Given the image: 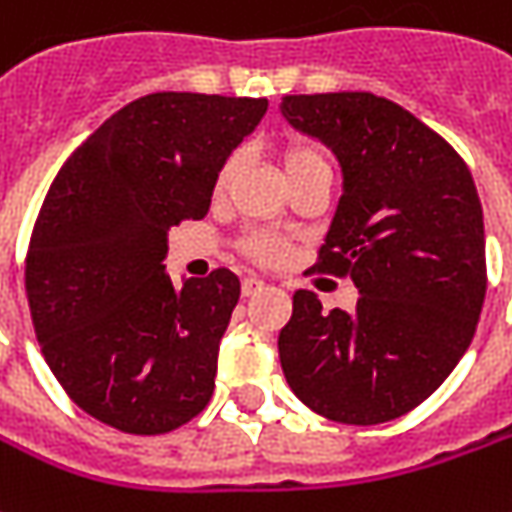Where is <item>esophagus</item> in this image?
I'll use <instances>...</instances> for the list:
<instances>
[{
	"label": "esophagus",
	"mask_w": 512,
	"mask_h": 512,
	"mask_svg": "<svg viewBox=\"0 0 512 512\" xmlns=\"http://www.w3.org/2000/svg\"><path fill=\"white\" fill-rule=\"evenodd\" d=\"M263 288H266V283H263V280H257V277H246V280H243V297H255V294H260V291H263Z\"/></svg>",
	"instance_id": "esophagus-1"
}]
</instances>
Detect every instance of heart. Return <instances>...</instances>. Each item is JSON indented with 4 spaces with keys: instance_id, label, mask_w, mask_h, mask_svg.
<instances>
[{
    "instance_id": "1",
    "label": "heart",
    "mask_w": 512,
    "mask_h": 512,
    "mask_svg": "<svg viewBox=\"0 0 512 512\" xmlns=\"http://www.w3.org/2000/svg\"><path fill=\"white\" fill-rule=\"evenodd\" d=\"M283 168L288 182H291V179H297V176L308 173V170L328 168V162H325L322 151L314 148V145H308V142H291V145L283 148ZM232 176H235V156H227L221 162L218 173H215V182H212L215 196L227 193ZM241 249L243 255L249 257V260H255V263H260V266H277V263H283L285 257H288V246L283 243V238H277L271 232H263V229L249 232L241 241Z\"/></svg>"
}]
</instances>
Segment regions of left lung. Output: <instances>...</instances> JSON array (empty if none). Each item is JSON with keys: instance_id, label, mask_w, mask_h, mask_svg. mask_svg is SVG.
<instances>
[{"instance_id": "left-lung-1", "label": "left lung", "mask_w": 512, "mask_h": 512, "mask_svg": "<svg viewBox=\"0 0 512 512\" xmlns=\"http://www.w3.org/2000/svg\"><path fill=\"white\" fill-rule=\"evenodd\" d=\"M322 139L344 193L311 271L350 277L356 311L294 294L280 330L285 381L316 415L375 426L412 412L474 339L488 288L485 224L471 170L415 114L373 92L283 97Z\"/></svg>"}]
</instances>
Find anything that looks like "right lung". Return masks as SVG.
I'll return each instance as SVG.
<instances>
[{"label":"right lung","instance_id":"right-lung-1","mask_svg":"<svg viewBox=\"0 0 512 512\" xmlns=\"http://www.w3.org/2000/svg\"><path fill=\"white\" fill-rule=\"evenodd\" d=\"M266 109V97L145 95L52 179L24 288L52 375L100 423L165 434L210 403L241 280L215 269L176 288L165 241L170 227L207 215L221 162Z\"/></svg>","mask_w":512,"mask_h":512}]
</instances>
